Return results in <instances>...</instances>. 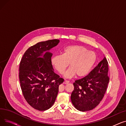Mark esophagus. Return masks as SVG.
Instances as JSON below:
<instances>
[{"label":"esophagus","mask_w":126,"mask_h":126,"mask_svg":"<svg viewBox=\"0 0 126 126\" xmlns=\"http://www.w3.org/2000/svg\"><path fill=\"white\" fill-rule=\"evenodd\" d=\"M69 83V81H67V80H65L63 82V84H67L68 83Z\"/></svg>","instance_id":"34e87169"}]
</instances>
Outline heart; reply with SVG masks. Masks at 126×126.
<instances>
[{
    "instance_id": "obj_1",
    "label": "heart",
    "mask_w": 126,
    "mask_h": 126,
    "mask_svg": "<svg viewBox=\"0 0 126 126\" xmlns=\"http://www.w3.org/2000/svg\"><path fill=\"white\" fill-rule=\"evenodd\" d=\"M96 60V56L94 51H89L81 45H72L64 48L62 55L53 56L51 63L60 74L63 73L69 63L70 67L64 73V77L71 78L76 75L81 78L89 73Z\"/></svg>"
}]
</instances>
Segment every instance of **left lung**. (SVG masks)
Masks as SVG:
<instances>
[{
    "instance_id": "obj_1",
    "label": "left lung",
    "mask_w": 126,
    "mask_h": 126,
    "mask_svg": "<svg viewBox=\"0 0 126 126\" xmlns=\"http://www.w3.org/2000/svg\"><path fill=\"white\" fill-rule=\"evenodd\" d=\"M108 70V63L104 57L87 76L75 81L71 101L77 110L88 111L100 104L109 82Z\"/></svg>"
}]
</instances>
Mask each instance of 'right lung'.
<instances>
[{"instance_id":"right-lung-1","label":"right lung","mask_w":126,"mask_h":126,"mask_svg":"<svg viewBox=\"0 0 126 126\" xmlns=\"http://www.w3.org/2000/svg\"><path fill=\"white\" fill-rule=\"evenodd\" d=\"M59 42L57 39L49 40L31 46L20 63L19 77L23 95L30 106L39 111L52 106L59 85L64 82L54 72L51 63L52 54L48 51Z\"/></svg>"}]
</instances>
